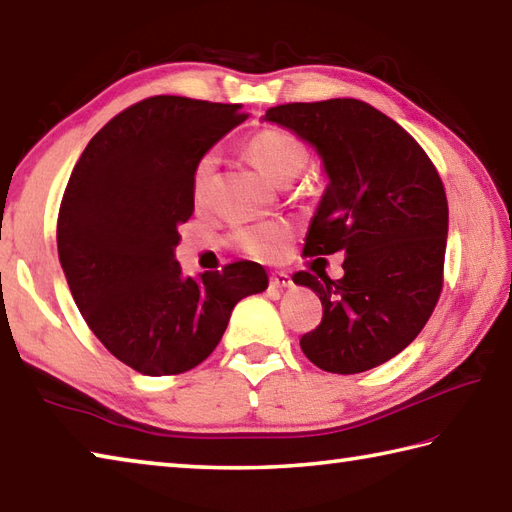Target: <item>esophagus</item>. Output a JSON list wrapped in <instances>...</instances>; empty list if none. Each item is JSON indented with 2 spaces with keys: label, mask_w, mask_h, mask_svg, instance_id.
<instances>
[{
  "label": "esophagus",
  "mask_w": 512,
  "mask_h": 512,
  "mask_svg": "<svg viewBox=\"0 0 512 512\" xmlns=\"http://www.w3.org/2000/svg\"><path fill=\"white\" fill-rule=\"evenodd\" d=\"M270 286L279 288V290H286V288L293 286V279H290L288 273H273V277H270Z\"/></svg>",
  "instance_id": "obj_1"
}]
</instances>
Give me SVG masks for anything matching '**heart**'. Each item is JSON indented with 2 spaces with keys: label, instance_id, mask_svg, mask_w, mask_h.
I'll list each match as a JSON object with an SVG mask.
<instances>
[{
  "label": "heart",
  "instance_id": "obj_1",
  "mask_svg": "<svg viewBox=\"0 0 512 512\" xmlns=\"http://www.w3.org/2000/svg\"><path fill=\"white\" fill-rule=\"evenodd\" d=\"M244 153L259 173L277 186H288L293 179L302 175V170L308 164V148L295 135L279 128L259 130L246 142ZM217 162L219 159L215 153H204L197 159L193 168V199L197 204L206 202L210 190H213ZM286 237L288 226L282 222L246 226L235 233L237 244L253 257L275 255Z\"/></svg>",
  "mask_w": 512,
  "mask_h": 512
}]
</instances>
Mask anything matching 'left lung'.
Returning <instances> with one entry per match:
<instances>
[{"mask_svg":"<svg viewBox=\"0 0 512 512\" xmlns=\"http://www.w3.org/2000/svg\"><path fill=\"white\" fill-rule=\"evenodd\" d=\"M264 122L313 146L328 177L304 253H346L342 279L293 275L324 308L299 344L326 373H364L402 353L433 315L448 237L444 184L422 146L359 99L275 106Z\"/></svg>","mask_w":512,"mask_h":512,"instance_id":"1","label":"left lung"}]
</instances>
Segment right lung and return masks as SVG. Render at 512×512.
<instances>
[{
  "mask_svg": "<svg viewBox=\"0 0 512 512\" xmlns=\"http://www.w3.org/2000/svg\"><path fill=\"white\" fill-rule=\"evenodd\" d=\"M239 108L148 97L110 119L70 173L57 219L68 288L99 342L142 375L202 364L239 299L268 288L255 262L186 277L175 259L195 208L193 168L244 122Z\"/></svg>",
  "mask_w": 512,
  "mask_h": 512,
  "instance_id": "right-lung-1",
  "label": "right lung"
}]
</instances>
